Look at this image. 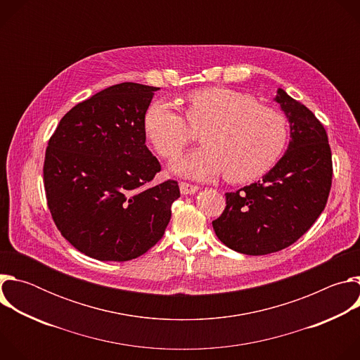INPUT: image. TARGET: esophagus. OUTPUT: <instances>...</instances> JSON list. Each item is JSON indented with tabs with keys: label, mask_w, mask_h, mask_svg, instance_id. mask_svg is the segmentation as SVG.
I'll return each mask as SVG.
<instances>
[{
	"label": "esophagus",
	"mask_w": 360,
	"mask_h": 360,
	"mask_svg": "<svg viewBox=\"0 0 360 360\" xmlns=\"http://www.w3.org/2000/svg\"><path fill=\"white\" fill-rule=\"evenodd\" d=\"M179 189H181V193L191 195V193H195L199 188L196 185L189 184V182H179Z\"/></svg>",
	"instance_id": "esophagus-1"
}]
</instances>
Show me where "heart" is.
<instances>
[{
  "mask_svg": "<svg viewBox=\"0 0 360 360\" xmlns=\"http://www.w3.org/2000/svg\"><path fill=\"white\" fill-rule=\"evenodd\" d=\"M185 104V118L165 101L153 102L143 118L146 136L164 160L176 158L192 142L189 126L202 128L203 145L174 165L182 175L208 179L225 172L226 181L243 184L265 175L285 150V117L252 95L203 88L189 92Z\"/></svg>",
  "mask_w": 360,
  "mask_h": 360,
  "instance_id": "b5f03b06",
  "label": "heart"
}]
</instances>
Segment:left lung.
<instances>
[{"label": "left lung", "mask_w": 360, "mask_h": 360, "mask_svg": "<svg viewBox=\"0 0 360 360\" xmlns=\"http://www.w3.org/2000/svg\"><path fill=\"white\" fill-rule=\"evenodd\" d=\"M275 101L290 122L286 153L261 181L226 192V207L212 221L219 240L245 255H268L295 243L325 210L332 186L325 127L283 89Z\"/></svg>", "instance_id": "8db88e82"}]
</instances>
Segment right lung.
I'll return each instance as SVG.
<instances>
[{"instance_id": "add662e5", "label": "right lung", "mask_w": 360, "mask_h": 360, "mask_svg": "<svg viewBox=\"0 0 360 360\" xmlns=\"http://www.w3.org/2000/svg\"><path fill=\"white\" fill-rule=\"evenodd\" d=\"M160 88L122 82L79 102L51 135L44 160L48 210L61 235L98 261L125 262L155 245L178 182H152L145 112Z\"/></svg>"}]
</instances>
